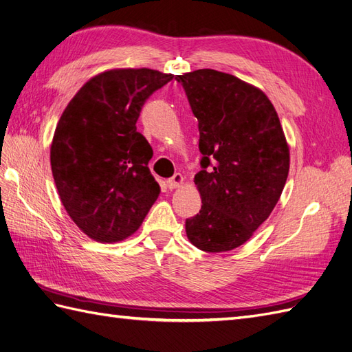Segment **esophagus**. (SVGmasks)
Here are the masks:
<instances>
[{
  "instance_id": "1",
  "label": "esophagus",
  "mask_w": 352,
  "mask_h": 352,
  "mask_svg": "<svg viewBox=\"0 0 352 352\" xmlns=\"http://www.w3.org/2000/svg\"><path fill=\"white\" fill-rule=\"evenodd\" d=\"M182 185H184V176L180 175V173L173 175L172 177H170V179L167 180V186H168L170 189H176V188H180Z\"/></svg>"
}]
</instances>
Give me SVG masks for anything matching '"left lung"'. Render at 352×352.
Segmentation results:
<instances>
[{"label": "left lung", "instance_id": "obj_1", "mask_svg": "<svg viewBox=\"0 0 352 352\" xmlns=\"http://www.w3.org/2000/svg\"><path fill=\"white\" fill-rule=\"evenodd\" d=\"M198 120L201 210L185 222L197 249H236L268 219L286 185L290 154L280 118L262 90L231 74L176 75Z\"/></svg>", "mask_w": 352, "mask_h": 352}]
</instances>
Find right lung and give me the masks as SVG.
<instances>
[{
    "label": "right lung",
    "mask_w": 352,
    "mask_h": 352,
    "mask_svg": "<svg viewBox=\"0 0 352 352\" xmlns=\"http://www.w3.org/2000/svg\"><path fill=\"white\" fill-rule=\"evenodd\" d=\"M173 74L111 69L90 78L56 126L50 163L66 213L99 243L135 234L160 194L153 148L136 129L142 107Z\"/></svg>",
    "instance_id": "1"
}]
</instances>
